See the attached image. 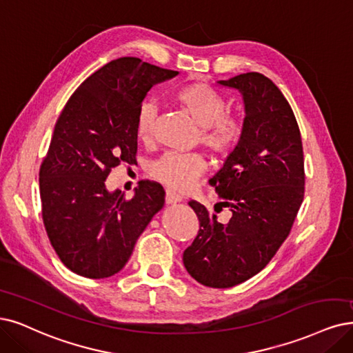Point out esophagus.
I'll use <instances>...</instances> for the list:
<instances>
[{"mask_svg": "<svg viewBox=\"0 0 353 353\" xmlns=\"http://www.w3.org/2000/svg\"><path fill=\"white\" fill-rule=\"evenodd\" d=\"M181 202V198L176 194L173 190H165V203L167 205H174Z\"/></svg>", "mask_w": 353, "mask_h": 353, "instance_id": "obj_1", "label": "esophagus"}]
</instances>
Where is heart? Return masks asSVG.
<instances>
[{
  "instance_id": "b5f03b06",
  "label": "heart",
  "mask_w": 353,
  "mask_h": 353,
  "mask_svg": "<svg viewBox=\"0 0 353 353\" xmlns=\"http://www.w3.org/2000/svg\"><path fill=\"white\" fill-rule=\"evenodd\" d=\"M176 100L201 128V142L215 155H227L243 138V122L227 113V100L205 83H190L176 91ZM159 116L157 104L143 103L137 116V137L142 142L154 138ZM206 170L201 154L167 152L150 167L151 176L177 192L189 190Z\"/></svg>"
}]
</instances>
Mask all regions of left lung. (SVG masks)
Instances as JSON below:
<instances>
[{
	"mask_svg": "<svg viewBox=\"0 0 353 353\" xmlns=\"http://www.w3.org/2000/svg\"><path fill=\"white\" fill-rule=\"evenodd\" d=\"M218 84L239 91L245 113L240 143L211 179L232 215L221 224L189 202L201 227L183 263L199 283L231 288L257 275L288 237L304 199V154L290 103L268 77L245 72Z\"/></svg>",
	"mask_w": 353,
	"mask_h": 353,
	"instance_id": "left-lung-1",
	"label": "left lung"
}]
</instances>
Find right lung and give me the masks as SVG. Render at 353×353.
I'll return each mask as SVG.
<instances>
[{
    "mask_svg": "<svg viewBox=\"0 0 353 353\" xmlns=\"http://www.w3.org/2000/svg\"><path fill=\"white\" fill-rule=\"evenodd\" d=\"M177 74L139 58L113 59L81 83L58 117L39 189L50 244L77 275L101 279L122 270L164 206L159 183L139 181L128 201L108 190L106 179L121 163H135L142 101Z\"/></svg>",
    "mask_w": 353,
    "mask_h": 353,
    "instance_id": "right-lung-1",
    "label": "right lung"
}]
</instances>
